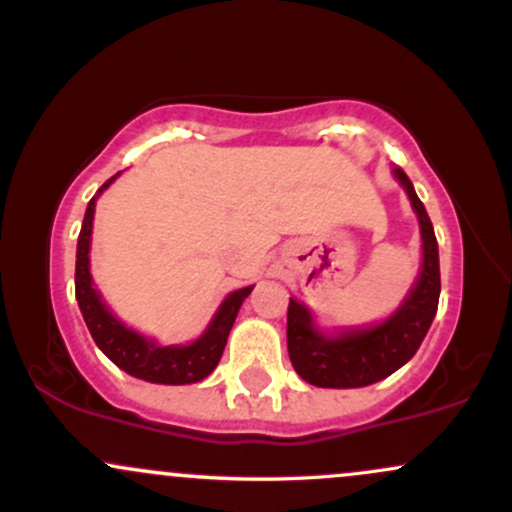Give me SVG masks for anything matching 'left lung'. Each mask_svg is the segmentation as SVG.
I'll list each match as a JSON object with an SVG mask.
<instances>
[{"instance_id":"8db88e82","label":"left lung","mask_w":512,"mask_h":512,"mask_svg":"<svg viewBox=\"0 0 512 512\" xmlns=\"http://www.w3.org/2000/svg\"><path fill=\"white\" fill-rule=\"evenodd\" d=\"M410 197L422 234V268L403 305L386 322L368 329H344L327 337L312 322L310 310L290 298L288 354L302 381L317 388H361L383 381L408 364L420 349L439 305V249L425 205L400 168L393 170Z\"/></svg>"}]
</instances>
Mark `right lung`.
<instances>
[{
    "mask_svg": "<svg viewBox=\"0 0 512 512\" xmlns=\"http://www.w3.org/2000/svg\"><path fill=\"white\" fill-rule=\"evenodd\" d=\"M119 175V173H117ZM109 178L102 185L104 192L117 180ZM97 192V195H100ZM97 195L87 205L85 219L78 236V261H75V298H78L80 312L85 317L95 344L104 351L107 359H112L129 376L141 378L148 383H166V386H183V383H197L207 378L217 368L222 351L227 346V337L232 332V324L239 315L241 302L249 298L254 285L234 290L227 300L219 305L217 315L212 317L210 327L205 329L197 342L188 346H158L151 339L141 337L139 332L129 329L109 312L97 293L90 276V241H92V219H95Z\"/></svg>",
    "mask_w": 512,
    "mask_h": 512,
    "instance_id": "1",
    "label": "right lung"
}]
</instances>
